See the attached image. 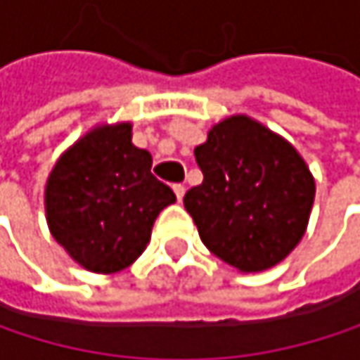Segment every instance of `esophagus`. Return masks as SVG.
<instances>
[{"mask_svg":"<svg viewBox=\"0 0 360 360\" xmlns=\"http://www.w3.org/2000/svg\"><path fill=\"white\" fill-rule=\"evenodd\" d=\"M173 191H175L177 200H183V195H185V185H181V183H175V185H173Z\"/></svg>","mask_w":360,"mask_h":360,"instance_id":"esophagus-1","label":"esophagus"}]
</instances>
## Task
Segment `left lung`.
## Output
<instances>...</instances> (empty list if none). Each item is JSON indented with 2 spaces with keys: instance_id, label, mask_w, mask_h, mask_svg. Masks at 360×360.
I'll return each mask as SVG.
<instances>
[{
  "instance_id": "1",
  "label": "left lung",
  "mask_w": 360,
  "mask_h": 360,
  "mask_svg": "<svg viewBox=\"0 0 360 360\" xmlns=\"http://www.w3.org/2000/svg\"><path fill=\"white\" fill-rule=\"evenodd\" d=\"M193 154L204 181L185 193L183 204L214 256L256 273L298 246L315 179L290 141L238 114L214 124Z\"/></svg>"
}]
</instances>
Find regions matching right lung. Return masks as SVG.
Listing matches in <instances>:
<instances>
[{
	"label": "right lung",
	"mask_w": 360,
	"mask_h": 360,
	"mask_svg": "<svg viewBox=\"0 0 360 360\" xmlns=\"http://www.w3.org/2000/svg\"><path fill=\"white\" fill-rule=\"evenodd\" d=\"M175 200L152 175L150 152L131 143V122L91 129L60 156L45 185L53 240L83 269L104 275L139 258L156 217Z\"/></svg>",
	"instance_id": "right-lung-1"
}]
</instances>
